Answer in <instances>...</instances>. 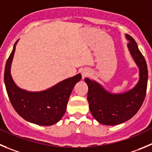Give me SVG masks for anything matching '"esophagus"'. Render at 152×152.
<instances>
[{"label":"esophagus","mask_w":152,"mask_h":152,"mask_svg":"<svg viewBox=\"0 0 152 152\" xmlns=\"http://www.w3.org/2000/svg\"><path fill=\"white\" fill-rule=\"evenodd\" d=\"M89 74H90V71H89L88 69H83V71H82V76H83V79L86 77H87L88 76H89Z\"/></svg>","instance_id":"1"}]
</instances>
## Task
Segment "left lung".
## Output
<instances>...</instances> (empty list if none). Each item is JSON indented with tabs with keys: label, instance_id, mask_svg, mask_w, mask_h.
<instances>
[{
	"label": "left lung",
	"instance_id": "left-lung-1",
	"mask_svg": "<svg viewBox=\"0 0 152 152\" xmlns=\"http://www.w3.org/2000/svg\"><path fill=\"white\" fill-rule=\"evenodd\" d=\"M125 37L129 42L127 49L139 68V81L136 86L122 93H112L94 79H85L88 87V101L91 113L104 125H117L131 118L140 109L146 94V62L135 40L128 34Z\"/></svg>",
	"mask_w": 152,
	"mask_h": 152
}]
</instances>
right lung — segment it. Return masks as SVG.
<instances>
[{
	"label": "right lung",
	"instance_id": "add662e5",
	"mask_svg": "<svg viewBox=\"0 0 152 152\" xmlns=\"http://www.w3.org/2000/svg\"><path fill=\"white\" fill-rule=\"evenodd\" d=\"M18 40L7 61L4 83L13 108L28 122L40 126H51L60 121L75 85L82 79L80 73L40 91H30L18 87L11 75V64Z\"/></svg>",
	"mask_w": 152,
	"mask_h": 152
}]
</instances>
